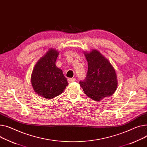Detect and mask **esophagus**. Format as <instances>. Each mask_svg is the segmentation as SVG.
I'll return each mask as SVG.
<instances>
[{
  "label": "esophagus",
  "instance_id": "1",
  "mask_svg": "<svg viewBox=\"0 0 147 147\" xmlns=\"http://www.w3.org/2000/svg\"><path fill=\"white\" fill-rule=\"evenodd\" d=\"M76 81L75 79H73V78H68V83H71L72 82H74Z\"/></svg>",
  "mask_w": 147,
  "mask_h": 147
}]
</instances>
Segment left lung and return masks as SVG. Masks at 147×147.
<instances>
[{
  "instance_id": "left-lung-1",
  "label": "left lung",
  "mask_w": 147,
  "mask_h": 147,
  "mask_svg": "<svg viewBox=\"0 0 147 147\" xmlns=\"http://www.w3.org/2000/svg\"><path fill=\"white\" fill-rule=\"evenodd\" d=\"M88 63L86 79L80 82L84 93L92 100L99 102L115 92L118 86L117 75L110 61L98 50L84 52Z\"/></svg>"
}]
</instances>
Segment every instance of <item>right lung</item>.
Returning a JSON list of instances; mask_svg holds the SVG:
<instances>
[{"mask_svg":"<svg viewBox=\"0 0 147 147\" xmlns=\"http://www.w3.org/2000/svg\"><path fill=\"white\" fill-rule=\"evenodd\" d=\"M59 52L50 48L35 64L31 74L35 92L45 99H51L61 94L68 83L63 71L55 65Z\"/></svg>","mask_w":147,"mask_h":147,"instance_id":"obj_1","label":"right lung"}]
</instances>
